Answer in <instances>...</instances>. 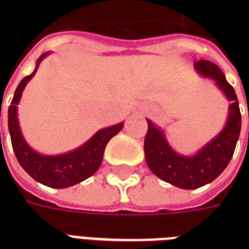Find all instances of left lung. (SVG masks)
I'll use <instances>...</instances> for the list:
<instances>
[{"mask_svg":"<svg viewBox=\"0 0 249 249\" xmlns=\"http://www.w3.org/2000/svg\"><path fill=\"white\" fill-rule=\"evenodd\" d=\"M193 66L200 76L213 80L216 87L231 103L224 128L196 153L181 155L171 146L164 130L146 119L148 132L144 141L145 160L149 169L159 178L181 189H196L219 178L233 156L241 129L237 96L221 69L207 60H198Z\"/></svg>","mask_w":249,"mask_h":249,"instance_id":"left-lung-1","label":"left lung"}]
</instances>
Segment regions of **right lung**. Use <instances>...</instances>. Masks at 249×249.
<instances>
[{
	"instance_id": "add662e5",
	"label": "right lung",
	"mask_w": 249,
	"mask_h": 249,
	"mask_svg": "<svg viewBox=\"0 0 249 249\" xmlns=\"http://www.w3.org/2000/svg\"><path fill=\"white\" fill-rule=\"evenodd\" d=\"M48 54H51V52H46L42 56H40L33 73L24 77L14 92L13 100L8 110L9 133L12 139L14 155L17 157L19 165L25 169V172L35 178L36 181L44 184L46 187L68 188L81 183L96 173L103 162L105 146L113 136L117 135L120 130L123 129L124 123H119V124L97 130L82 145L66 153L44 155V153L35 151L22 136L17 109H18L19 100H21L26 84L35 77L41 61Z\"/></svg>"
}]
</instances>
